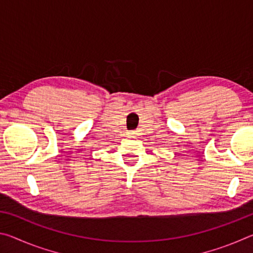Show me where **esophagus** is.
Here are the masks:
<instances>
[{"mask_svg": "<svg viewBox=\"0 0 253 253\" xmlns=\"http://www.w3.org/2000/svg\"><path fill=\"white\" fill-rule=\"evenodd\" d=\"M128 135H129V136L137 135V131L136 130H130V131H128Z\"/></svg>", "mask_w": 253, "mask_h": 253, "instance_id": "1", "label": "esophagus"}]
</instances>
